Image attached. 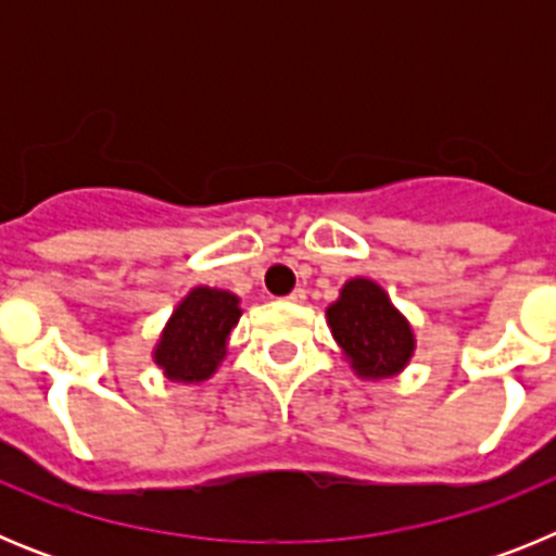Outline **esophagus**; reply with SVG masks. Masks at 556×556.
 <instances>
[{
    "label": "esophagus",
    "mask_w": 556,
    "mask_h": 556,
    "mask_svg": "<svg viewBox=\"0 0 556 556\" xmlns=\"http://www.w3.org/2000/svg\"><path fill=\"white\" fill-rule=\"evenodd\" d=\"M287 301L289 303H303V301H306V292H303V289H294V292L287 294Z\"/></svg>",
    "instance_id": "1"
}]
</instances>
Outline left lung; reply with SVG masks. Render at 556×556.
Wrapping results in <instances>:
<instances>
[{
  "label": "left lung",
  "mask_w": 556,
  "mask_h": 556,
  "mask_svg": "<svg viewBox=\"0 0 556 556\" xmlns=\"http://www.w3.org/2000/svg\"><path fill=\"white\" fill-rule=\"evenodd\" d=\"M333 342L362 381H387L406 370L417 339L404 312L372 278H351L326 308Z\"/></svg>",
  "instance_id": "obj_1"
}]
</instances>
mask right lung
Returning <instances> with one entry per match:
<instances>
[{
    "label": "right lung",
    "mask_w": 556,
    "mask_h": 556,
    "mask_svg": "<svg viewBox=\"0 0 556 556\" xmlns=\"http://www.w3.org/2000/svg\"><path fill=\"white\" fill-rule=\"evenodd\" d=\"M239 317V294L217 287L189 289L159 333L152 362L175 384H203L228 356V339Z\"/></svg>",
    "instance_id": "obj_1"
}]
</instances>
